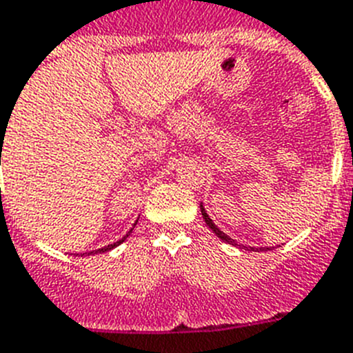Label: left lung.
Instances as JSON below:
<instances>
[{
	"mask_svg": "<svg viewBox=\"0 0 353 353\" xmlns=\"http://www.w3.org/2000/svg\"><path fill=\"white\" fill-rule=\"evenodd\" d=\"M201 213H202V219H204V222H206L208 228H210L211 231L214 232V234L219 236L220 240L225 241V243H229V245H234V247H236V245H238L234 240H232L231 236H228V234H225V232L220 231V229L216 228V225H214V222L210 219V214L206 213V210H204V206H202V204H201ZM240 247H241V249H245V250H254V252H261V250H268V249H265V247H257V249H256V247H245V245H240Z\"/></svg>",
	"mask_w": 353,
	"mask_h": 353,
	"instance_id": "left-lung-1",
	"label": "left lung"
}]
</instances>
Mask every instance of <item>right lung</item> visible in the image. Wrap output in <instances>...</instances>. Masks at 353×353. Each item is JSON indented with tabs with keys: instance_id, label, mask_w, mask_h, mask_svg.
Masks as SVG:
<instances>
[{
	"instance_id": "obj_1",
	"label": "right lung",
	"mask_w": 353,
	"mask_h": 353,
	"mask_svg": "<svg viewBox=\"0 0 353 353\" xmlns=\"http://www.w3.org/2000/svg\"><path fill=\"white\" fill-rule=\"evenodd\" d=\"M0 163H1V161H0ZM137 222H139V220H137ZM137 222H134V225H137ZM134 225H133V228H131V231H133V229H134ZM131 231H130V232H131ZM130 232H128V234H125L124 238H121V240H119V241H115V243H112V245H106V247H101V249H97V250H90V252H85V254H81V256H92V254L108 252V250L115 249V247H117V245H121L122 241H124L125 238H128V236H130Z\"/></svg>"
}]
</instances>
